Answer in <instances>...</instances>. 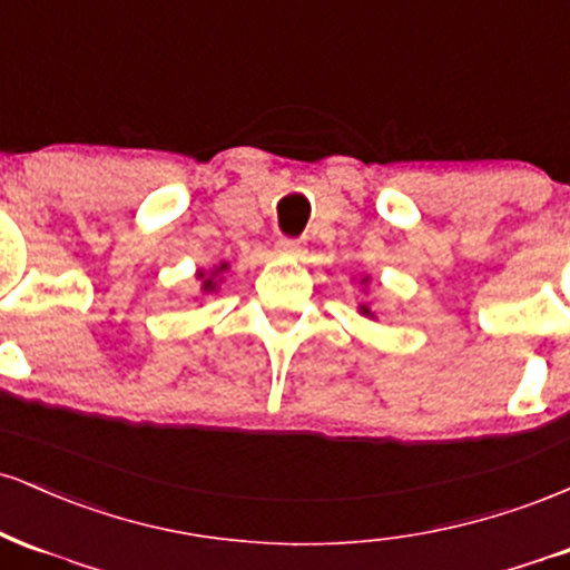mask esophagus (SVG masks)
Returning <instances> with one entry per match:
<instances>
[{
	"label": "esophagus",
	"instance_id": "34e87169",
	"mask_svg": "<svg viewBox=\"0 0 570 570\" xmlns=\"http://www.w3.org/2000/svg\"><path fill=\"white\" fill-rule=\"evenodd\" d=\"M276 248H278L281 254H294V252H299V240H294V238H278Z\"/></svg>",
	"mask_w": 570,
	"mask_h": 570
}]
</instances>
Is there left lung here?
Returning <instances> with one entry per match:
<instances>
[{
    "label": "left lung",
    "mask_w": 570,
    "mask_h": 570,
    "mask_svg": "<svg viewBox=\"0 0 570 570\" xmlns=\"http://www.w3.org/2000/svg\"><path fill=\"white\" fill-rule=\"evenodd\" d=\"M362 311H364V313H370V307H362Z\"/></svg>",
    "instance_id": "obj_1"
}]
</instances>
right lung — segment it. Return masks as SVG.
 Wrapping results in <instances>:
<instances>
[{"label":"right lung","mask_w":570,"mask_h":570,"mask_svg":"<svg viewBox=\"0 0 570 570\" xmlns=\"http://www.w3.org/2000/svg\"><path fill=\"white\" fill-rule=\"evenodd\" d=\"M225 267H227V265H222V267H219V271H225ZM219 271H217V273H219ZM200 276H203V273H200ZM203 289H206V292H214V289H217V284H214V276H212V278H206V281H203Z\"/></svg>","instance_id":"1"}]
</instances>
